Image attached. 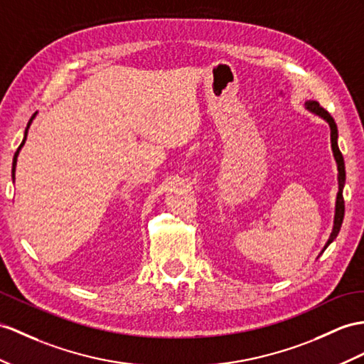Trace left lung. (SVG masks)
Instances as JSON below:
<instances>
[{
	"mask_svg": "<svg viewBox=\"0 0 364 364\" xmlns=\"http://www.w3.org/2000/svg\"><path fill=\"white\" fill-rule=\"evenodd\" d=\"M306 108H307L310 112L320 115V117H323L327 123H329V127H331L332 151H333V157H335V161H336V166H338V196H336L335 220H333V230H332V233H331L329 241H327V244H326V247H324V250H326L327 245H329L336 236H338L341 224H343V218H344V199H343V187H344V181H346L344 159H343V154H341L340 148H338V144H336V139H338V129H336V123H335L332 115H331L329 112H327L318 102H307V103H306Z\"/></svg>",
	"mask_w": 364,
	"mask_h": 364,
	"instance_id": "left-lung-1",
	"label": "left lung"
}]
</instances>
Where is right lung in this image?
<instances>
[{
	"mask_svg": "<svg viewBox=\"0 0 364 364\" xmlns=\"http://www.w3.org/2000/svg\"><path fill=\"white\" fill-rule=\"evenodd\" d=\"M35 117V114L32 115L31 117V120H29V123H28V127H26V131H24V139H23V141H21V145L18 146V149H16V153H15V156H14V164H12V179L15 181V166H16V157H18V153H20V149H21V146L24 145V141H26V136H28V129H29V127H31V122H32V119Z\"/></svg>",
	"mask_w": 364,
	"mask_h": 364,
	"instance_id": "1",
	"label": "right lung"
}]
</instances>
